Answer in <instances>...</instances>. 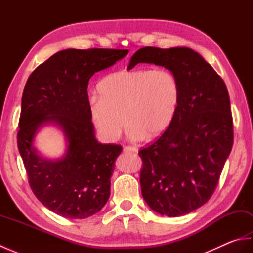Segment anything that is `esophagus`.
Returning a JSON list of instances; mask_svg holds the SVG:
<instances>
[{"label": "esophagus", "mask_w": 253, "mask_h": 253, "mask_svg": "<svg viewBox=\"0 0 253 253\" xmlns=\"http://www.w3.org/2000/svg\"><path fill=\"white\" fill-rule=\"evenodd\" d=\"M124 152H133V153H137L138 152V149L135 147H124L123 149Z\"/></svg>", "instance_id": "34e87169"}]
</instances>
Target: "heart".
<instances>
[{"label": "heart", "mask_w": 253, "mask_h": 253, "mask_svg": "<svg viewBox=\"0 0 253 253\" xmlns=\"http://www.w3.org/2000/svg\"><path fill=\"white\" fill-rule=\"evenodd\" d=\"M99 96L89 101V114L105 141L117 140L129 125L127 137L139 142L162 136L173 123L180 85L169 69H128L107 75L98 84Z\"/></svg>", "instance_id": "b5f03b06"}]
</instances>
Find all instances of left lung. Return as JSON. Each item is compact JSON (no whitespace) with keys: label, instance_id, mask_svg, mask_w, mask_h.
<instances>
[{"label":"left lung","instance_id":"left-lung-1","mask_svg":"<svg viewBox=\"0 0 253 253\" xmlns=\"http://www.w3.org/2000/svg\"><path fill=\"white\" fill-rule=\"evenodd\" d=\"M139 63L165 67L180 85L173 123L157 141L139 151L142 197L161 215H185L211 198L232 151L228 91L213 67L189 47H142L127 69Z\"/></svg>","mask_w":253,"mask_h":253}]
</instances>
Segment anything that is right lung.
<instances>
[{
    "label": "right lung",
    "mask_w": 253,
    "mask_h": 253,
    "mask_svg": "<svg viewBox=\"0 0 253 253\" xmlns=\"http://www.w3.org/2000/svg\"><path fill=\"white\" fill-rule=\"evenodd\" d=\"M127 54L128 50H62L38 66L26 83L18 150L35 196L63 217L92 216L110 198L111 176L122 147L96 140L87 89L96 72ZM49 126L66 139V150L57 158L45 157L35 147L36 135Z\"/></svg>",
    "instance_id": "1"
}]
</instances>
